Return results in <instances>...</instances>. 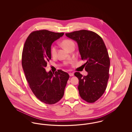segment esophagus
<instances>
[{
    "mask_svg": "<svg viewBox=\"0 0 132 132\" xmlns=\"http://www.w3.org/2000/svg\"><path fill=\"white\" fill-rule=\"evenodd\" d=\"M69 75L70 76H74V74L73 73H69Z\"/></svg>",
    "mask_w": 132,
    "mask_h": 132,
    "instance_id": "34e87169",
    "label": "esophagus"
}]
</instances>
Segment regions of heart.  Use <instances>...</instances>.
Returning <instances> with one entry per match:
<instances>
[{"instance_id":"b5f03b06","label":"heart","mask_w":132,"mask_h":132,"mask_svg":"<svg viewBox=\"0 0 132 132\" xmlns=\"http://www.w3.org/2000/svg\"><path fill=\"white\" fill-rule=\"evenodd\" d=\"M61 45L66 50L69 51L72 48L75 47V43L74 42L69 39H66L63 40L61 42ZM51 55L52 57H55L56 55V46L53 45L51 47L50 50Z\"/></svg>"}]
</instances>
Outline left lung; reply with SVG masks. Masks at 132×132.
I'll return each mask as SVG.
<instances>
[{
	"instance_id": "1",
	"label": "left lung",
	"mask_w": 132,
	"mask_h": 132,
	"mask_svg": "<svg viewBox=\"0 0 132 132\" xmlns=\"http://www.w3.org/2000/svg\"><path fill=\"white\" fill-rule=\"evenodd\" d=\"M66 36L76 41L83 65L88 75L77 72L74 75L79 80V94L88 103H94L104 94L109 77L110 59L106 47L101 37L94 31L82 30L66 33Z\"/></svg>"
}]
</instances>
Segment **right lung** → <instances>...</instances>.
Instances as JSON below:
<instances>
[{
	"label": "right lung",
	"mask_w": 132,
	"mask_h": 132,
	"mask_svg": "<svg viewBox=\"0 0 132 132\" xmlns=\"http://www.w3.org/2000/svg\"><path fill=\"white\" fill-rule=\"evenodd\" d=\"M64 34L46 30L32 31L23 49L22 65L29 87L39 101L48 104H55L63 97L69 79V74L62 70L52 73L45 69L51 58V44Z\"/></svg>",
	"instance_id": "add662e5"
}]
</instances>
